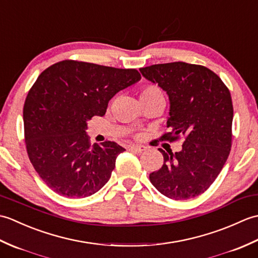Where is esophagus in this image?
<instances>
[{
  "label": "esophagus",
  "mask_w": 258,
  "mask_h": 258,
  "mask_svg": "<svg viewBox=\"0 0 258 258\" xmlns=\"http://www.w3.org/2000/svg\"><path fill=\"white\" fill-rule=\"evenodd\" d=\"M146 149H147V147L144 146V145H132L130 147L131 151L136 152V153H143V152L146 151Z\"/></svg>",
  "instance_id": "esophagus-1"
}]
</instances>
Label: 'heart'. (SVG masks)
<instances>
[{
	"instance_id": "obj_1",
	"label": "heart",
	"mask_w": 258,
	"mask_h": 258,
	"mask_svg": "<svg viewBox=\"0 0 258 258\" xmlns=\"http://www.w3.org/2000/svg\"><path fill=\"white\" fill-rule=\"evenodd\" d=\"M162 94L161 90L154 85H149L146 86L145 89L142 91L140 97H146V96H153V95H160Z\"/></svg>"
}]
</instances>
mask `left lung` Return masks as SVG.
Returning a JSON list of instances; mask_svg holds the SVG:
<instances>
[{
  "mask_svg": "<svg viewBox=\"0 0 258 258\" xmlns=\"http://www.w3.org/2000/svg\"><path fill=\"white\" fill-rule=\"evenodd\" d=\"M140 72L168 95L169 132L161 140L185 138L179 152L167 154L160 149L164 164L150 174L151 183L168 199H193L213 184L231 152V93L202 65L173 62L142 68Z\"/></svg>",
  "mask_w": 258,
  "mask_h": 258,
  "instance_id": "obj_1",
  "label": "left lung"
}]
</instances>
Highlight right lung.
<instances>
[{"label":"right lung","mask_w":258,"mask_h":258,"mask_svg":"<svg viewBox=\"0 0 258 258\" xmlns=\"http://www.w3.org/2000/svg\"><path fill=\"white\" fill-rule=\"evenodd\" d=\"M140 80L134 69L71 59L38 76L24 103V135L32 165L52 190L83 199L107 183L125 149L111 141L91 145L87 120L103 116L109 100Z\"/></svg>","instance_id":"obj_1"}]
</instances>
